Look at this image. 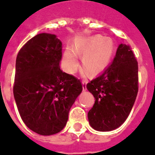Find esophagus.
<instances>
[{
    "label": "esophagus",
    "mask_w": 155,
    "mask_h": 155,
    "mask_svg": "<svg viewBox=\"0 0 155 155\" xmlns=\"http://www.w3.org/2000/svg\"><path fill=\"white\" fill-rule=\"evenodd\" d=\"M87 80H82V85H83V91H86L87 90Z\"/></svg>",
    "instance_id": "1"
}]
</instances>
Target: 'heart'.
I'll use <instances>...</instances> for the list:
<instances>
[{"label":"heart","instance_id":"1","mask_svg":"<svg viewBox=\"0 0 155 155\" xmlns=\"http://www.w3.org/2000/svg\"><path fill=\"white\" fill-rule=\"evenodd\" d=\"M114 51V45L110 39H105L101 35H96L87 41L81 42L74 48L66 49L63 57V64L68 73H74L79 65L76 52L84 56L82 63L84 69L90 74H96L103 71L109 64Z\"/></svg>","mask_w":155,"mask_h":155}]
</instances>
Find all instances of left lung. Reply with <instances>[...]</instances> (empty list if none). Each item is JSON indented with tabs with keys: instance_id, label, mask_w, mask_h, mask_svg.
<instances>
[{
	"instance_id": "left-lung-1",
	"label": "left lung",
	"mask_w": 155,
	"mask_h": 155,
	"mask_svg": "<svg viewBox=\"0 0 155 155\" xmlns=\"http://www.w3.org/2000/svg\"><path fill=\"white\" fill-rule=\"evenodd\" d=\"M87 88L95 100L87 113L92 128L111 131L124 124L138 92V63L130 46L121 43L113 63Z\"/></svg>"
}]
</instances>
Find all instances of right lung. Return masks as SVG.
Segmentation results:
<instances>
[{"instance_id": "1", "label": "right lung", "mask_w": 155, "mask_h": 155, "mask_svg": "<svg viewBox=\"0 0 155 155\" xmlns=\"http://www.w3.org/2000/svg\"><path fill=\"white\" fill-rule=\"evenodd\" d=\"M61 41L41 33L29 39L16 58L13 93L19 114L31 130L43 136L64 128L83 89L80 79L61 71Z\"/></svg>"}]
</instances>
